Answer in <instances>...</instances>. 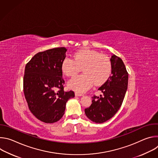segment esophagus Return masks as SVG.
<instances>
[{
  "label": "esophagus",
  "mask_w": 158,
  "mask_h": 158,
  "mask_svg": "<svg viewBox=\"0 0 158 158\" xmlns=\"http://www.w3.org/2000/svg\"><path fill=\"white\" fill-rule=\"evenodd\" d=\"M75 95L76 96H83V94L78 93V92H75Z\"/></svg>",
  "instance_id": "1"
}]
</instances>
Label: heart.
<instances>
[{"mask_svg": "<svg viewBox=\"0 0 158 158\" xmlns=\"http://www.w3.org/2000/svg\"><path fill=\"white\" fill-rule=\"evenodd\" d=\"M83 74L73 77L68 82L69 88L83 93L91 87L104 83L111 73L112 64L108 56L99 52L83 49L76 52L73 59L65 57L62 63V71L67 76H73L81 69Z\"/></svg>", "mask_w": 158, "mask_h": 158, "instance_id": "heart-1", "label": "heart"}]
</instances>
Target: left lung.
<instances>
[{
  "mask_svg": "<svg viewBox=\"0 0 158 158\" xmlns=\"http://www.w3.org/2000/svg\"><path fill=\"white\" fill-rule=\"evenodd\" d=\"M112 74L99 90L103 96L92 97V104L85 109L87 117L96 123H102L113 117L121 107L128 84V73L122 59L116 55L110 58Z\"/></svg>",
  "mask_w": 158,
  "mask_h": 158,
  "instance_id": "1",
  "label": "left lung"
}]
</instances>
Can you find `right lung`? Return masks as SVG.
Returning <instances> with one entry per match:
<instances>
[{"label": "right lung", "instance_id": "add662e5", "mask_svg": "<svg viewBox=\"0 0 158 158\" xmlns=\"http://www.w3.org/2000/svg\"><path fill=\"white\" fill-rule=\"evenodd\" d=\"M66 51L65 48H57L38 52L25 67L23 90L29 109L45 123L60 120L66 102L74 97L73 91H64L62 63Z\"/></svg>", "mask_w": 158, "mask_h": 158}]
</instances>
